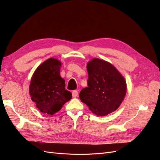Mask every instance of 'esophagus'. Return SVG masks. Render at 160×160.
<instances>
[{
	"instance_id": "obj_1",
	"label": "esophagus",
	"mask_w": 160,
	"mask_h": 160,
	"mask_svg": "<svg viewBox=\"0 0 160 160\" xmlns=\"http://www.w3.org/2000/svg\"><path fill=\"white\" fill-rule=\"evenodd\" d=\"M78 94H79L78 91H76V90H74L72 92V97H73V98H76V97L78 96Z\"/></svg>"
}]
</instances>
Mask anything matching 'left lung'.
Here are the masks:
<instances>
[{"label": "left lung", "instance_id": "obj_1", "mask_svg": "<svg viewBox=\"0 0 160 160\" xmlns=\"http://www.w3.org/2000/svg\"><path fill=\"white\" fill-rule=\"evenodd\" d=\"M88 88L79 98L94 114L107 115L117 109L123 101L127 84L123 76L110 62L94 58L87 64Z\"/></svg>", "mask_w": 160, "mask_h": 160}]
</instances>
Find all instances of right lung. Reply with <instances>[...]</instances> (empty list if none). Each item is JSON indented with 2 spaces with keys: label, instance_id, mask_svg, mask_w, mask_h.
Here are the masks:
<instances>
[{
  "label": "right lung",
  "instance_id": "right-lung-1",
  "mask_svg": "<svg viewBox=\"0 0 160 160\" xmlns=\"http://www.w3.org/2000/svg\"><path fill=\"white\" fill-rule=\"evenodd\" d=\"M61 62L49 58L34 72L29 85L32 101L41 112L53 115L72 98L70 91L65 89V81L60 75Z\"/></svg>",
  "mask_w": 160,
  "mask_h": 160
}]
</instances>
